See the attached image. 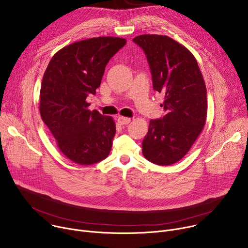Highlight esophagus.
Masks as SVG:
<instances>
[{"label": "esophagus", "mask_w": 248, "mask_h": 248, "mask_svg": "<svg viewBox=\"0 0 248 248\" xmlns=\"http://www.w3.org/2000/svg\"><path fill=\"white\" fill-rule=\"evenodd\" d=\"M118 123H119L120 124H122V125H124V124H128L130 123V119H129V118H124V117H120V118L118 119Z\"/></svg>", "instance_id": "1"}]
</instances>
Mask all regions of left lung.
<instances>
[{
  "instance_id": "obj_1",
  "label": "left lung",
  "mask_w": 248,
  "mask_h": 248,
  "mask_svg": "<svg viewBox=\"0 0 248 248\" xmlns=\"http://www.w3.org/2000/svg\"><path fill=\"white\" fill-rule=\"evenodd\" d=\"M132 41L145 53L153 89L165 96V115L150 121L142 153L156 165H172L185 157L205 124V82L194 56L171 38L144 34Z\"/></svg>"
}]
</instances>
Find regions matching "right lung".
Instances as JSON below:
<instances>
[{
    "instance_id": "add662e5",
    "label": "right lung",
    "mask_w": 248,
    "mask_h": 248,
    "mask_svg": "<svg viewBox=\"0 0 248 248\" xmlns=\"http://www.w3.org/2000/svg\"><path fill=\"white\" fill-rule=\"evenodd\" d=\"M126 43L124 38L97 37L70 44L50 61L40 90V114L62 153L80 165L108 157L116 134L112 117L89 111L109 61Z\"/></svg>"
}]
</instances>
